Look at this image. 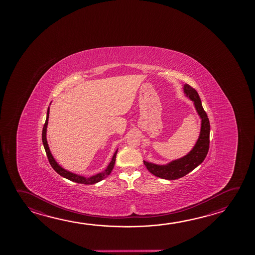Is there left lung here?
I'll return each mask as SVG.
<instances>
[{
    "label": "left lung",
    "mask_w": 255,
    "mask_h": 255,
    "mask_svg": "<svg viewBox=\"0 0 255 255\" xmlns=\"http://www.w3.org/2000/svg\"><path fill=\"white\" fill-rule=\"evenodd\" d=\"M183 92L194 104L198 115L201 119V132L196 144L187 155L171 161L166 165H156L151 162L143 161L147 169L157 177L166 180H175L189 174L201 165L205 159L210 147V121L201 105V99L196 90L188 84L183 85Z\"/></svg>",
    "instance_id": "1"
}]
</instances>
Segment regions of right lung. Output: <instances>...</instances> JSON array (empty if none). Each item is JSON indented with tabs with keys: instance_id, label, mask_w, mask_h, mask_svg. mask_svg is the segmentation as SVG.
<instances>
[{
	"instance_id": "right-lung-1",
	"label": "right lung",
	"mask_w": 255,
	"mask_h": 255,
	"mask_svg": "<svg viewBox=\"0 0 255 255\" xmlns=\"http://www.w3.org/2000/svg\"><path fill=\"white\" fill-rule=\"evenodd\" d=\"M49 110L50 108H48L47 109V115H46V120H45V125L43 127V131H42V141L44 144V147H45V152H46V156L48 157V160H49L50 165H52V167L54 168V171L60 174L61 176H63L64 178L68 179V180H71L72 182H75V183H83V184H94V183H99L100 181H102L103 179L108 177V175L110 174V173L112 172L113 168L115 166V163H116V157H117V150L115 152L114 156L112 157V160L109 163V165H108L107 169L105 170L104 172L99 173V174H95L92 175L90 177H85V176H82V175H79V174H74L72 173L70 171L63 168L61 165H59L58 163L55 161L54 158V156L52 155V153L50 151L49 146H48V143H47V139H46V128H47V125H48V118H49Z\"/></svg>"
}]
</instances>
